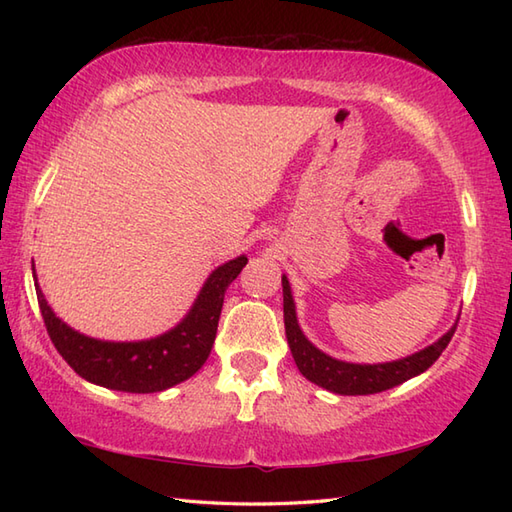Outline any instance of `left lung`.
Segmentation results:
<instances>
[{
	"label": "left lung",
	"instance_id": "1",
	"mask_svg": "<svg viewBox=\"0 0 512 512\" xmlns=\"http://www.w3.org/2000/svg\"><path fill=\"white\" fill-rule=\"evenodd\" d=\"M281 286H284V323H286V339L290 345L292 358L299 367V372L312 380L314 385L332 391V394L341 396H367V394H378V391H385L396 387L405 380L418 376L438 361L444 347L449 345L451 336L455 334L453 328L440 336V339L424 347V350L411 354L407 358H400V361L391 363H376V365H358V363H345L336 361V358L323 354L319 347H314L306 334L301 332L297 323V312H295V301L290 295V284L288 277H281Z\"/></svg>",
	"mask_w": 512,
	"mask_h": 512
}]
</instances>
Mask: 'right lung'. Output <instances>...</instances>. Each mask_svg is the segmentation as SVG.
<instances>
[{
  "instance_id": "right-lung-1",
  "label": "right lung",
  "mask_w": 512,
  "mask_h": 512,
  "mask_svg": "<svg viewBox=\"0 0 512 512\" xmlns=\"http://www.w3.org/2000/svg\"><path fill=\"white\" fill-rule=\"evenodd\" d=\"M248 259L239 255L215 268L204 281L198 299L176 328L149 341L112 343L90 339L65 325L52 312L37 284V301L50 341L76 374L94 385L129 391V394H154L191 378L206 363L215 341L224 292L242 273ZM35 270V266H32Z\"/></svg>"
}]
</instances>
